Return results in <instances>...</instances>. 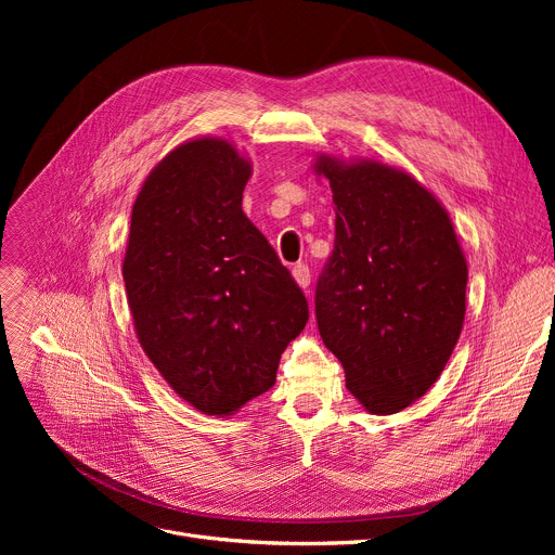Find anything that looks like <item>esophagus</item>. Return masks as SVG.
<instances>
[{
    "instance_id": "34e87169",
    "label": "esophagus",
    "mask_w": 555,
    "mask_h": 555,
    "mask_svg": "<svg viewBox=\"0 0 555 555\" xmlns=\"http://www.w3.org/2000/svg\"><path fill=\"white\" fill-rule=\"evenodd\" d=\"M293 276H295L299 287L306 289L310 285V268L306 266V262H297V266L293 268Z\"/></svg>"
}]
</instances>
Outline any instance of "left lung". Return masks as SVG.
<instances>
[{"label": "left lung", "mask_w": 555, "mask_h": 555, "mask_svg": "<svg viewBox=\"0 0 555 555\" xmlns=\"http://www.w3.org/2000/svg\"><path fill=\"white\" fill-rule=\"evenodd\" d=\"M335 204V249L317 281V326L366 412L416 402L465 319L468 262L450 214L410 172L317 155Z\"/></svg>", "instance_id": "obj_1"}]
</instances>
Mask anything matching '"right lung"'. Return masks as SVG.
I'll use <instances>...</instances> for the list:
<instances>
[{"mask_svg":"<svg viewBox=\"0 0 555 555\" xmlns=\"http://www.w3.org/2000/svg\"><path fill=\"white\" fill-rule=\"evenodd\" d=\"M251 164L220 137L172 149L145 178L124 258L143 353L170 389L229 416L276 383L308 301L243 214Z\"/></svg>","mask_w":555,"mask_h":555,"instance_id":"right-lung-1","label":"right lung"}]
</instances>
